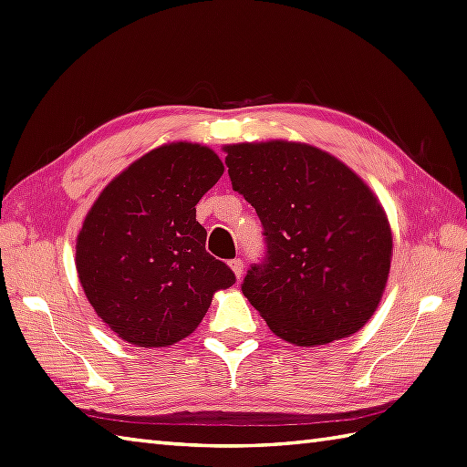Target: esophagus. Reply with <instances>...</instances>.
<instances>
[{
  "mask_svg": "<svg viewBox=\"0 0 467 467\" xmlns=\"http://www.w3.org/2000/svg\"><path fill=\"white\" fill-rule=\"evenodd\" d=\"M230 268L234 270L235 278L240 280V278H242V274H244V262H242V258H235V260H232V262H230Z\"/></svg>",
  "mask_w": 467,
  "mask_h": 467,
  "instance_id": "34e87169",
  "label": "esophagus"
}]
</instances>
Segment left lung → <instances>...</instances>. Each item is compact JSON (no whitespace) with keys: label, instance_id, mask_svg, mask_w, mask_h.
Here are the masks:
<instances>
[{"label":"left lung","instance_id":"8db88e82","mask_svg":"<svg viewBox=\"0 0 467 467\" xmlns=\"http://www.w3.org/2000/svg\"><path fill=\"white\" fill-rule=\"evenodd\" d=\"M225 153L232 187L252 203L265 235L244 296L292 345L355 335L377 310L391 268L393 235L375 193L306 142H240Z\"/></svg>","mask_w":467,"mask_h":467}]
</instances>
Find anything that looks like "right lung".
<instances>
[{"mask_svg":"<svg viewBox=\"0 0 467 467\" xmlns=\"http://www.w3.org/2000/svg\"><path fill=\"white\" fill-rule=\"evenodd\" d=\"M223 163L212 149L171 142L149 150L104 187L76 240V270L92 308L135 347H169L192 335L230 265L205 252L199 203Z\"/></svg>","mask_w":467,"mask_h":467,"instance_id":"right-lung-1","label":"right lung"}]
</instances>
